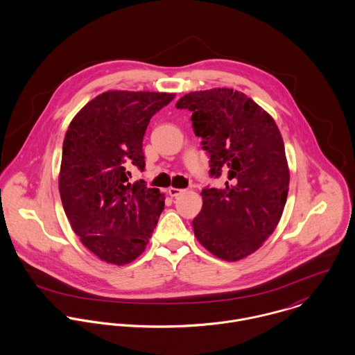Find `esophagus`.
Listing matches in <instances>:
<instances>
[{"mask_svg": "<svg viewBox=\"0 0 355 355\" xmlns=\"http://www.w3.org/2000/svg\"><path fill=\"white\" fill-rule=\"evenodd\" d=\"M182 193H183L182 189H175V187H169V189H168V194H169L171 197H179Z\"/></svg>", "mask_w": 355, "mask_h": 355, "instance_id": "1", "label": "esophagus"}]
</instances>
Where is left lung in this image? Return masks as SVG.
<instances>
[{"mask_svg": "<svg viewBox=\"0 0 355 355\" xmlns=\"http://www.w3.org/2000/svg\"><path fill=\"white\" fill-rule=\"evenodd\" d=\"M189 109L209 155V173L225 179L205 187L194 234L206 250L238 261L261 248L275 231L288 194L290 172L275 120L243 93L213 89L176 102Z\"/></svg>", "mask_w": 355, "mask_h": 355, "instance_id": "8db88e82", "label": "left lung"}]
</instances>
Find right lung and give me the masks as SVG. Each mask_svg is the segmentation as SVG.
I'll return each mask as SVG.
<instances>
[{"label":"right lung","instance_id":"add662e5","mask_svg":"<svg viewBox=\"0 0 355 355\" xmlns=\"http://www.w3.org/2000/svg\"><path fill=\"white\" fill-rule=\"evenodd\" d=\"M175 94L106 92L73 117L62 144L58 189L82 243L102 261L124 265L146 249L165 197L132 166L145 169L144 135Z\"/></svg>","mask_w":355,"mask_h":355}]
</instances>
